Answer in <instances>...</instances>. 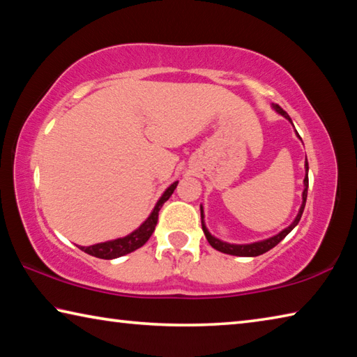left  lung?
I'll return each instance as SVG.
<instances>
[{"label": "left lung", "mask_w": 357, "mask_h": 357, "mask_svg": "<svg viewBox=\"0 0 357 357\" xmlns=\"http://www.w3.org/2000/svg\"><path fill=\"white\" fill-rule=\"evenodd\" d=\"M273 108H274L277 113H280L282 116H285L289 121V123H291V118L288 116V113L283 110L280 105L274 104ZM296 134H298V132H296ZM305 170H307V173H305V178H304V192H302V204H301L299 213H298V215H296V219H294V222L291 223V225L287 227L285 229H282V231L279 234H275V236L269 238V239H264V241H258V243H252V244H228V243H223V241H220V239L214 238L213 234L208 231V228H206V225H204V222H203V217H204L203 215V208L200 206V211H202V228H203L204 234H206L208 243L213 245L215 250H219L222 253H228V255H236V257H258V255H263V253H266L268 250L273 249V247H275L277 244H279L280 241L285 238L287 234L291 231V229L296 225H298L299 220H301V215H302V213H304L305 200H307V189H309V164H307V160H305Z\"/></svg>", "instance_id": "8db88e82"}]
</instances>
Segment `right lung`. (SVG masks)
Masks as SVG:
<instances>
[{
    "instance_id": "right-lung-1",
    "label": "right lung",
    "mask_w": 357,
    "mask_h": 357,
    "mask_svg": "<svg viewBox=\"0 0 357 357\" xmlns=\"http://www.w3.org/2000/svg\"><path fill=\"white\" fill-rule=\"evenodd\" d=\"M176 185H178V181H174V183L164 192V195L160 197V200L157 202V204L153 209V213L149 214L148 219L144 220L142 225L135 229V231H132L130 234H128V236H124V238L107 241V243L94 244L89 247L80 245V250L88 253V255H93L96 258L113 259V258L128 255V253L140 249L143 244H146V241L151 238V234L154 233L157 220H159V211L162 208V204H164L168 198L172 197V193L174 192V189H176Z\"/></svg>"
}]
</instances>
